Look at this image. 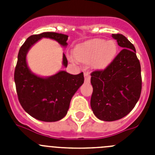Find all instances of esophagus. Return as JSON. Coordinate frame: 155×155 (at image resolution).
Listing matches in <instances>:
<instances>
[{
	"instance_id": "esophagus-1",
	"label": "esophagus",
	"mask_w": 155,
	"mask_h": 155,
	"mask_svg": "<svg viewBox=\"0 0 155 155\" xmlns=\"http://www.w3.org/2000/svg\"><path fill=\"white\" fill-rule=\"evenodd\" d=\"M84 81L85 82H89L90 79H91V76H90V74L88 72H85L84 74Z\"/></svg>"
}]
</instances>
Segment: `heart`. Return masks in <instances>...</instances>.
<instances>
[{
    "instance_id": "1",
    "label": "heart",
    "mask_w": 155,
    "mask_h": 155,
    "mask_svg": "<svg viewBox=\"0 0 155 155\" xmlns=\"http://www.w3.org/2000/svg\"><path fill=\"white\" fill-rule=\"evenodd\" d=\"M116 51L114 41L94 39L79 45L75 50V57L81 62L91 63L93 68L102 69L113 61Z\"/></svg>"
}]
</instances>
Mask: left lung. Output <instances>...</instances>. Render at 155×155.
<instances>
[{"mask_svg":"<svg viewBox=\"0 0 155 155\" xmlns=\"http://www.w3.org/2000/svg\"><path fill=\"white\" fill-rule=\"evenodd\" d=\"M113 39L124 48L105 69L91 74V107L97 118L115 121L130 113L142 88L140 64L134 45L122 34Z\"/></svg>","mask_w":155,"mask_h":155,"instance_id":"obj_1","label":"left lung"}]
</instances>
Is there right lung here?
<instances>
[{
    "instance_id": "obj_1",
    "label": "right lung",
    "mask_w": 155,
    "mask_h": 155,
    "mask_svg": "<svg viewBox=\"0 0 155 155\" xmlns=\"http://www.w3.org/2000/svg\"><path fill=\"white\" fill-rule=\"evenodd\" d=\"M42 38H50L67 46L68 35L57 32H42L29 36L21 46L15 70V82L19 102L27 113L38 120L56 122L67 115L70 102L84 83L83 73L74 75L64 71L48 78L33 74L26 63V54L31 46ZM63 65L68 67V60L63 54Z\"/></svg>"
}]
</instances>
